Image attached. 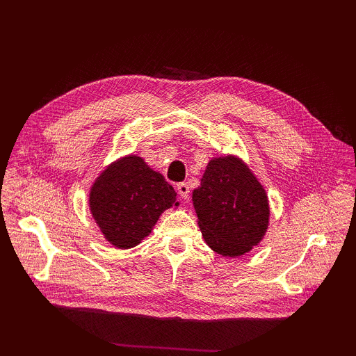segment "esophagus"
Instances as JSON below:
<instances>
[{"label": "esophagus", "mask_w": 356, "mask_h": 356, "mask_svg": "<svg viewBox=\"0 0 356 356\" xmlns=\"http://www.w3.org/2000/svg\"><path fill=\"white\" fill-rule=\"evenodd\" d=\"M177 193L180 194V197L186 200L188 195H190V186H188V184H185V182L179 184L177 185Z\"/></svg>", "instance_id": "34e87169"}]
</instances>
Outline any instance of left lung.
Listing matches in <instances>:
<instances>
[{
	"mask_svg": "<svg viewBox=\"0 0 356 356\" xmlns=\"http://www.w3.org/2000/svg\"><path fill=\"white\" fill-rule=\"evenodd\" d=\"M193 203L207 245L223 257L249 252L266 234V191L236 156L211 159Z\"/></svg>",
	"mask_w": 356,
	"mask_h": 356,
	"instance_id": "left-lung-1",
	"label": "left lung"
}]
</instances>
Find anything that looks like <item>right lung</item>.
Here are the masks:
<instances>
[{
  "instance_id": "obj_1",
  "label": "right lung",
  "mask_w": 356,
  "mask_h": 356,
  "mask_svg": "<svg viewBox=\"0 0 356 356\" xmlns=\"http://www.w3.org/2000/svg\"><path fill=\"white\" fill-rule=\"evenodd\" d=\"M176 191L139 156L113 162L90 190V213L113 246L130 249L153 231L165 209L179 207Z\"/></svg>"
}]
</instances>
